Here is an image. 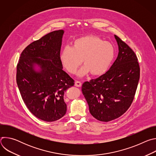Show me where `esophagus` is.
Segmentation results:
<instances>
[{"mask_svg":"<svg viewBox=\"0 0 156 156\" xmlns=\"http://www.w3.org/2000/svg\"><path fill=\"white\" fill-rule=\"evenodd\" d=\"M81 85H82L80 81H76L75 82V86H76V87H81Z\"/></svg>","mask_w":156,"mask_h":156,"instance_id":"obj_1","label":"esophagus"}]
</instances>
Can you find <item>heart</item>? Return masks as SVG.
<instances>
[{"mask_svg": "<svg viewBox=\"0 0 156 156\" xmlns=\"http://www.w3.org/2000/svg\"><path fill=\"white\" fill-rule=\"evenodd\" d=\"M115 55V49L111 43L96 36H86L75 39L71 47H66L60 54L63 68L71 74L76 71L81 63L84 65L77 72L82 77L89 73L94 76L104 74Z\"/></svg>", "mask_w": 156, "mask_h": 156, "instance_id": "heart-1", "label": "heart"}]
</instances>
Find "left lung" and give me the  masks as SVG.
<instances>
[{"label": "left lung", "mask_w": 156, "mask_h": 156, "mask_svg": "<svg viewBox=\"0 0 156 156\" xmlns=\"http://www.w3.org/2000/svg\"><path fill=\"white\" fill-rule=\"evenodd\" d=\"M114 37L119 54L112 65L105 74L82 85V93L91 114L105 122L119 118L128 109L140 80L136 54L120 38Z\"/></svg>", "instance_id": "8db88e82"}]
</instances>
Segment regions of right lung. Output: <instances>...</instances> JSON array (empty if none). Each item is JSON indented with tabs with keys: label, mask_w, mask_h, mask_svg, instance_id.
Returning <instances> with one entry per match:
<instances>
[{
	"label": "right lung",
	"mask_w": 156,
	"mask_h": 156,
	"mask_svg": "<svg viewBox=\"0 0 156 156\" xmlns=\"http://www.w3.org/2000/svg\"><path fill=\"white\" fill-rule=\"evenodd\" d=\"M64 31H54L34 41L21 52L16 70V83L30 112L45 122L65 115L64 94L74 80L63 70L60 60Z\"/></svg>",
	"instance_id": "right-lung-1"
}]
</instances>
